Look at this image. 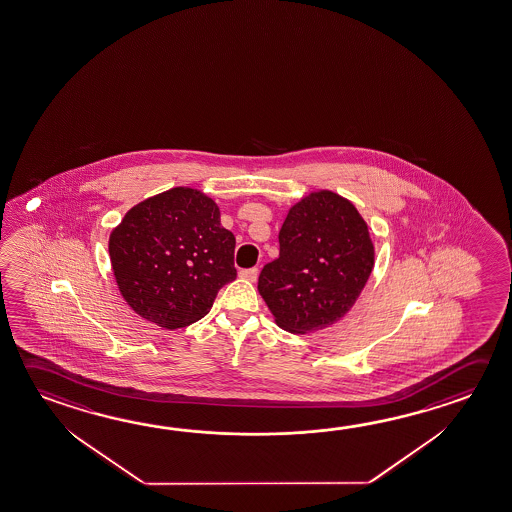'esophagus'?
Masks as SVG:
<instances>
[{
	"label": "esophagus",
	"mask_w": 512,
	"mask_h": 512,
	"mask_svg": "<svg viewBox=\"0 0 512 512\" xmlns=\"http://www.w3.org/2000/svg\"><path fill=\"white\" fill-rule=\"evenodd\" d=\"M257 275H259V269L257 268L241 269L239 271V277L244 278V280H250V282H255Z\"/></svg>",
	"instance_id": "esophagus-1"
}]
</instances>
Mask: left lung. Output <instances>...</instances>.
Listing matches in <instances>:
<instances>
[{
  "label": "left lung",
  "instance_id": "left-lung-1",
  "mask_svg": "<svg viewBox=\"0 0 512 512\" xmlns=\"http://www.w3.org/2000/svg\"><path fill=\"white\" fill-rule=\"evenodd\" d=\"M278 259L259 275V293L278 327L322 331L356 304L374 268L368 226L349 199L318 190L289 208Z\"/></svg>",
  "mask_w": 512,
  "mask_h": 512
}]
</instances>
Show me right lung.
<instances>
[{
    "mask_svg": "<svg viewBox=\"0 0 512 512\" xmlns=\"http://www.w3.org/2000/svg\"><path fill=\"white\" fill-rule=\"evenodd\" d=\"M235 237L214 199L176 187L145 199L109 235L118 289L145 320L165 329L198 322L237 277Z\"/></svg>",
    "mask_w": 512,
    "mask_h": 512,
    "instance_id": "right-lung-1",
    "label": "right lung"
}]
</instances>
